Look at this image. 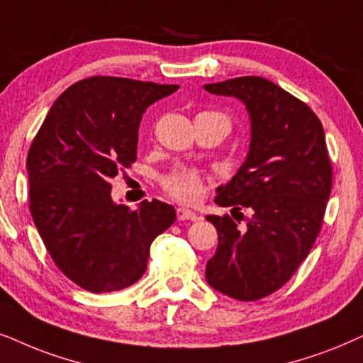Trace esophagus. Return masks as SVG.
I'll return each mask as SVG.
<instances>
[{
  "mask_svg": "<svg viewBox=\"0 0 363 363\" xmlns=\"http://www.w3.org/2000/svg\"><path fill=\"white\" fill-rule=\"evenodd\" d=\"M177 219L179 220H199L201 217L197 216L196 212L186 209V207H179V209H177Z\"/></svg>",
  "mask_w": 363,
  "mask_h": 363,
  "instance_id": "1",
  "label": "esophagus"
}]
</instances>
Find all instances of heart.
<instances>
[{
    "label": "heart",
    "instance_id": "b5f03b06",
    "mask_svg": "<svg viewBox=\"0 0 363 363\" xmlns=\"http://www.w3.org/2000/svg\"><path fill=\"white\" fill-rule=\"evenodd\" d=\"M217 114L227 121L224 114ZM227 123H229V121H227ZM162 187L166 189L169 196L174 197V199L182 202H196L202 196V192H204V179H202L201 174L194 171V169L177 167L162 179Z\"/></svg>",
    "mask_w": 363,
    "mask_h": 363
}]
</instances>
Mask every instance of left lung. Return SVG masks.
Here are the masks:
<instances>
[{"label": "left lung", "mask_w": 363, "mask_h": 363, "mask_svg": "<svg viewBox=\"0 0 363 363\" xmlns=\"http://www.w3.org/2000/svg\"><path fill=\"white\" fill-rule=\"evenodd\" d=\"M204 89L240 99L250 116L247 157L214 201L252 212L244 229L229 214L206 216L219 234L206 279L232 298L259 301L289 282L320 232L332 189L325 134L306 103L265 77H234Z\"/></svg>", "instance_id": "8db88e82"}]
</instances>
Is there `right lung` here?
Instances as JSON below:
<instances>
[{"mask_svg":"<svg viewBox=\"0 0 363 363\" xmlns=\"http://www.w3.org/2000/svg\"><path fill=\"white\" fill-rule=\"evenodd\" d=\"M114 76L69 86L51 106L28 152L30 211L51 259L84 291L133 286L152 240L176 220L166 202L116 204L109 181L138 157L143 114L177 91Z\"/></svg>","mask_w":363,"mask_h":363,"instance_id":"obj_1","label":"right lung"}]
</instances>
